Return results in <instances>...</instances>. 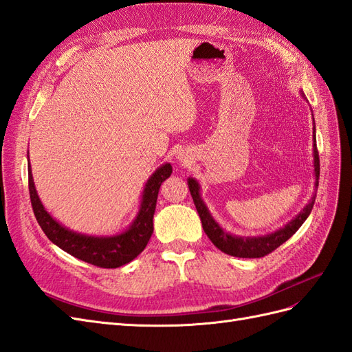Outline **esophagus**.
<instances>
[{"mask_svg":"<svg viewBox=\"0 0 352 352\" xmlns=\"http://www.w3.org/2000/svg\"><path fill=\"white\" fill-rule=\"evenodd\" d=\"M179 160H186V157L184 156H179Z\"/></svg>","mask_w":352,"mask_h":352,"instance_id":"obj_1","label":"esophagus"}]
</instances>
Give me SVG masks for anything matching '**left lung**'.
<instances>
[{
	"mask_svg": "<svg viewBox=\"0 0 352 352\" xmlns=\"http://www.w3.org/2000/svg\"><path fill=\"white\" fill-rule=\"evenodd\" d=\"M314 174H316V187H318V177H320V159H318V150L316 144V126H314ZM188 188L190 193H192L193 202L196 205L197 214L202 221V227L205 230L206 236L210 239L219 250H223L224 254L237 256V258H261L273 252L280 245H283L287 239L292 237L298 228L304 224V221L308 218V215L313 210L314 202H316V195L311 197L309 204L300 210V212L287 223L283 228L277 230V232L267 234V236H256V237H242V236H234L224 232L219 224L209 214V210L205 205V202L200 197V187L199 183L195 178H188Z\"/></svg>",
	"mask_w": 352,
	"mask_h": 352,
	"instance_id": "obj_1",
	"label": "left lung"
}]
</instances>
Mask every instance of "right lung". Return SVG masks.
Segmentation results:
<instances>
[{
  "instance_id": "1",
  "label": "right lung",
  "mask_w": 352,
  "mask_h": 352,
  "mask_svg": "<svg viewBox=\"0 0 352 352\" xmlns=\"http://www.w3.org/2000/svg\"><path fill=\"white\" fill-rule=\"evenodd\" d=\"M173 174V166L165 164L159 166L155 173L147 179L146 187L143 190V199L140 210L124 233L106 237L87 236L72 232L50 215L41 200L38 197L36 188L32 178L31 164L28 166V178H29V196L35 218L39 227L43 228L45 236L52 240L54 245L65 252L72 255L78 259L85 261L88 264H93L100 268H118L125 265L140 255L147 246L150 237L153 233V214L156 209V200L159 195L160 184Z\"/></svg>"
}]
</instances>
